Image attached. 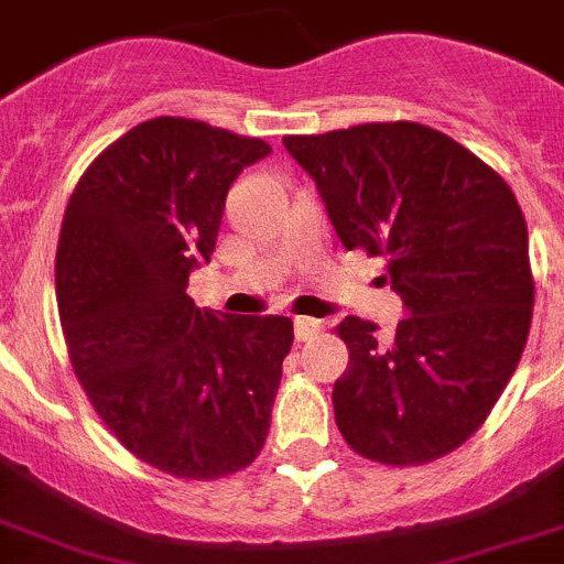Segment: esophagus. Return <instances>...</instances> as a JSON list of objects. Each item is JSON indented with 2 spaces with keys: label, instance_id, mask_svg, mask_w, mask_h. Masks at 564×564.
<instances>
[{
  "label": "esophagus",
  "instance_id": "obj_1",
  "mask_svg": "<svg viewBox=\"0 0 564 564\" xmlns=\"http://www.w3.org/2000/svg\"><path fill=\"white\" fill-rule=\"evenodd\" d=\"M293 333H296V340L316 338V335L322 333V322L302 316V318H296V322H293Z\"/></svg>",
  "mask_w": 564,
  "mask_h": 564
}]
</instances>
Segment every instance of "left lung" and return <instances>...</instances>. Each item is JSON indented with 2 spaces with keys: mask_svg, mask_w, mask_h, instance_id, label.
I'll return each mask as SVG.
<instances>
[{
  "mask_svg": "<svg viewBox=\"0 0 564 564\" xmlns=\"http://www.w3.org/2000/svg\"><path fill=\"white\" fill-rule=\"evenodd\" d=\"M349 251L389 260L394 335L346 316L333 386L340 436L380 464H425L487 420L523 355L534 307L529 229L495 170L447 133L369 122L285 137Z\"/></svg>",
  "mask_w": 564,
  "mask_h": 564,
  "instance_id": "1",
  "label": "left lung"
}]
</instances>
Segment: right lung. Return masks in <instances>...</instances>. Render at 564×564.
I'll return each mask as SVG.
<instances>
[{"mask_svg": "<svg viewBox=\"0 0 564 564\" xmlns=\"http://www.w3.org/2000/svg\"><path fill=\"white\" fill-rule=\"evenodd\" d=\"M268 153L156 117L108 144L66 206L55 296L72 369L122 447L175 478L237 473L271 431L293 322L200 310L187 293L231 184Z\"/></svg>", "mask_w": 564, "mask_h": 564, "instance_id": "right-lung-1", "label": "right lung"}]
</instances>
